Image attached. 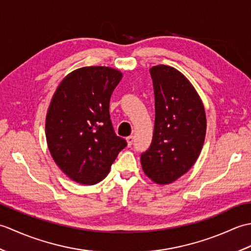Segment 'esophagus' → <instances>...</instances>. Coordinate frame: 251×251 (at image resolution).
<instances>
[{
    "mask_svg": "<svg viewBox=\"0 0 251 251\" xmlns=\"http://www.w3.org/2000/svg\"><path fill=\"white\" fill-rule=\"evenodd\" d=\"M126 141H127V145H128L129 147L132 145V142H134V136H129L126 138Z\"/></svg>",
    "mask_w": 251,
    "mask_h": 251,
    "instance_id": "esophagus-1",
    "label": "esophagus"
}]
</instances>
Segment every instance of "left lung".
Wrapping results in <instances>:
<instances>
[{
  "mask_svg": "<svg viewBox=\"0 0 251 251\" xmlns=\"http://www.w3.org/2000/svg\"><path fill=\"white\" fill-rule=\"evenodd\" d=\"M155 97V123L150 148L141 154L143 172L157 184H168L189 172L206 136L204 104L193 85L173 67L150 69Z\"/></svg>",
  "mask_w": 251,
  "mask_h": 251,
  "instance_id": "1",
  "label": "left lung"
}]
</instances>
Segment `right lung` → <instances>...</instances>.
I'll return each mask as SVG.
<instances>
[{"label":"right lung","instance_id":"obj_1","mask_svg":"<svg viewBox=\"0 0 251 251\" xmlns=\"http://www.w3.org/2000/svg\"><path fill=\"white\" fill-rule=\"evenodd\" d=\"M123 77L109 67H84L69 73L52 96L45 121L49 150L71 180L100 182L127 142L110 120V98Z\"/></svg>","mask_w":251,"mask_h":251}]
</instances>
